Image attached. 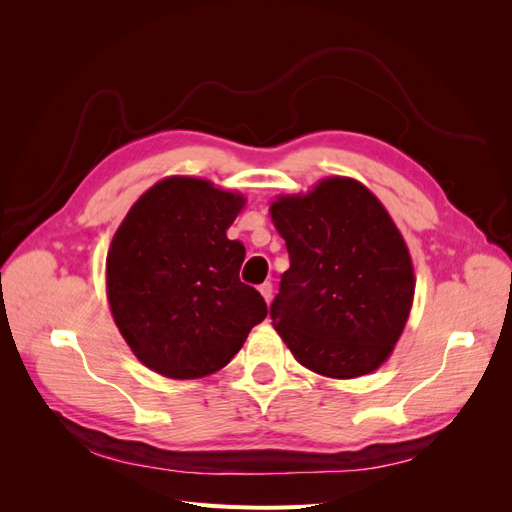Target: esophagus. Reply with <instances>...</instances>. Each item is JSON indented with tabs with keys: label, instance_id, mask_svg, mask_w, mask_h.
<instances>
[{
	"label": "esophagus",
	"instance_id": "esophagus-1",
	"mask_svg": "<svg viewBox=\"0 0 512 512\" xmlns=\"http://www.w3.org/2000/svg\"><path fill=\"white\" fill-rule=\"evenodd\" d=\"M260 294H262V299H265L267 303H271V299H273V284L271 282H265V284H260Z\"/></svg>",
	"mask_w": 512,
	"mask_h": 512
}]
</instances>
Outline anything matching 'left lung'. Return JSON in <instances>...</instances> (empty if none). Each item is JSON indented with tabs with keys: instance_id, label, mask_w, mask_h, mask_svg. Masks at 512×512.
<instances>
[{
	"instance_id": "obj_1",
	"label": "left lung",
	"mask_w": 512,
	"mask_h": 512,
	"mask_svg": "<svg viewBox=\"0 0 512 512\" xmlns=\"http://www.w3.org/2000/svg\"><path fill=\"white\" fill-rule=\"evenodd\" d=\"M271 220L290 269L269 312L294 359L327 378L378 369L414 297L412 260L391 215L363 183L329 177L305 196L277 198Z\"/></svg>"
}]
</instances>
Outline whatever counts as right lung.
<instances>
[{"label": "right lung", "instance_id": "right-lung-1", "mask_svg": "<svg viewBox=\"0 0 512 512\" xmlns=\"http://www.w3.org/2000/svg\"><path fill=\"white\" fill-rule=\"evenodd\" d=\"M245 205L194 177L149 188L117 228L106 256V294L136 359L175 380L230 363L267 318L260 292L239 280L241 241L226 230Z\"/></svg>", "mask_w": 512, "mask_h": 512}]
</instances>
